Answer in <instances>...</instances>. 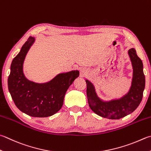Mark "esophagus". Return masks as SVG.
<instances>
[{"label": "esophagus", "instance_id": "obj_1", "mask_svg": "<svg viewBox=\"0 0 151 151\" xmlns=\"http://www.w3.org/2000/svg\"><path fill=\"white\" fill-rule=\"evenodd\" d=\"M89 73V71L87 70L86 68H81L80 69V77L83 78V77L87 76Z\"/></svg>", "mask_w": 151, "mask_h": 151}]
</instances>
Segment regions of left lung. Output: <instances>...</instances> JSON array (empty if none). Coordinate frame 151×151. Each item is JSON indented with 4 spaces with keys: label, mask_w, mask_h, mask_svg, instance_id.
Masks as SVG:
<instances>
[{
    "label": "left lung",
    "mask_w": 151,
    "mask_h": 151,
    "mask_svg": "<svg viewBox=\"0 0 151 151\" xmlns=\"http://www.w3.org/2000/svg\"><path fill=\"white\" fill-rule=\"evenodd\" d=\"M133 67L132 85L128 93L118 99L104 101L98 96L93 84L86 79L87 96L90 109L101 117L118 120L134 111L141 103L145 87L143 64L135 49L128 50Z\"/></svg>",
    "instance_id": "8db88e82"
}]
</instances>
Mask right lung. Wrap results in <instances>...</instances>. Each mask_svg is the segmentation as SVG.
<instances>
[{"label":"right lung","mask_w":151,"mask_h":151,"mask_svg":"<svg viewBox=\"0 0 151 151\" xmlns=\"http://www.w3.org/2000/svg\"><path fill=\"white\" fill-rule=\"evenodd\" d=\"M35 41V37H29L13 59L8 87L16 106L22 112L32 117H48L60 110L65 94L79 76V72L72 70L58 73L46 83L29 80L24 75L23 67L25 56Z\"/></svg>","instance_id":"right-lung-1"}]
</instances>
